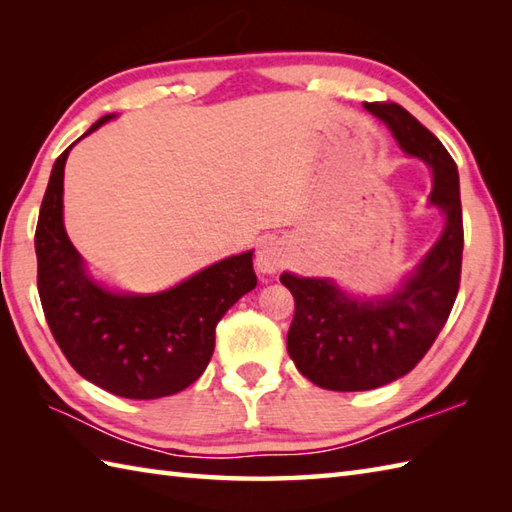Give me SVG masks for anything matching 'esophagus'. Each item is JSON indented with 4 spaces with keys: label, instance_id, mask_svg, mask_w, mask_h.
<instances>
[{
    "label": "esophagus",
    "instance_id": "1",
    "mask_svg": "<svg viewBox=\"0 0 512 512\" xmlns=\"http://www.w3.org/2000/svg\"><path fill=\"white\" fill-rule=\"evenodd\" d=\"M286 264H288V248L281 239L270 237L262 244V248L257 250L255 266L262 275H275Z\"/></svg>",
    "mask_w": 512,
    "mask_h": 512
}]
</instances>
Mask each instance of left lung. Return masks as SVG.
<instances>
[{
  "label": "left lung",
  "mask_w": 512,
  "mask_h": 512,
  "mask_svg": "<svg viewBox=\"0 0 512 512\" xmlns=\"http://www.w3.org/2000/svg\"><path fill=\"white\" fill-rule=\"evenodd\" d=\"M365 110L391 129L407 156L431 169L429 204L442 211L444 228L385 297H352L328 277H279L295 297L288 354L303 376L332 391H367L409 374L447 323L462 273L460 178L449 151L405 107L365 103Z\"/></svg>",
  "instance_id": "8db88e82"
}]
</instances>
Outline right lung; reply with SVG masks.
<instances>
[{
    "label": "right lung",
    "mask_w": 512,
    "mask_h": 512,
    "mask_svg": "<svg viewBox=\"0 0 512 512\" xmlns=\"http://www.w3.org/2000/svg\"><path fill=\"white\" fill-rule=\"evenodd\" d=\"M114 116L99 118L81 138ZM79 140L54 162L35 233L37 288L50 332L76 372L110 394L134 400L178 394L209 365L217 321L257 286L253 250L156 295L101 286L63 226V169Z\"/></svg>",
    "instance_id": "right-lung-1"
}]
</instances>
